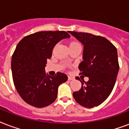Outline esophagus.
Listing matches in <instances>:
<instances>
[{
	"label": "esophagus",
	"mask_w": 129,
	"mask_h": 129,
	"mask_svg": "<svg viewBox=\"0 0 129 129\" xmlns=\"http://www.w3.org/2000/svg\"><path fill=\"white\" fill-rule=\"evenodd\" d=\"M68 80H74V78L71 76H68Z\"/></svg>",
	"instance_id": "34e87169"
}]
</instances>
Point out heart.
<instances>
[{"label":"heart","mask_w":129,"mask_h":129,"mask_svg":"<svg viewBox=\"0 0 129 129\" xmlns=\"http://www.w3.org/2000/svg\"><path fill=\"white\" fill-rule=\"evenodd\" d=\"M76 43H74H74H72L71 44H76ZM71 44H70V45H71Z\"/></svg>","instance_id":"heart-1"}]
</instances>
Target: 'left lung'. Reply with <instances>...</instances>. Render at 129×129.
Masks as SVG:
<instances>
[{
    "mask_svg": "<svg viewBox=\"0 0 129 129\" xmlns=\"http://www.w3.org/2000/svg\"><path fill=\"white\" fill-rule=\"evenodd\" d=\"M84 46L80 74L88 78L87 82L76 77L82 84L73 93L76 102L85 108L100 106L110 95L119 70L116 48L104 37L89 33L69 31Z\"/></svg>",
    "mask_w": 129,
    "mask_h": 129,
    "instance_id": "left-lung-1",
    "label": "left lung"
}]
</instances>
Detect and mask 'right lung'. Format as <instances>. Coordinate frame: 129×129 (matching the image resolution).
Segmentation results:
<instances>
[{
    "label": "right lung",
    "mask_w": 129,
    "mask_h": 129,
    "mask_svg": "<svg viewBox=\"0 0 129 129\" xmlns=\"http://www.w3.org/2000/svg\"><path fill=\"white\" fill-rule=\"evenodd\" d=\"M69 38L64 31H43L25 36L17 44L11 59L13 79L26 103L44 108L55 101L58 87L66 82L68 76L61 72L51 76L45 68L56 44Z\"/></svg>",
    "instance_id": "1"
}]
</instances>
